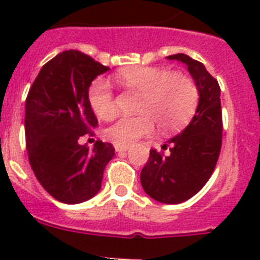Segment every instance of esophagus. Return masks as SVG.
Here are the masks:
<instances>
[{
    "label": "esophagus",
    "mask_w": 260,
    "mask_h": 260,
    "mask_svg": "<svg viewBox=\"0 0 260 260\" xmlns=\"http://www.w3.org/2000/svg\"><path fill=\"white\" fill-rule=\"evenodd\" d=\"M114 150H116V152H125V151L129 150V147H128V146H118V144H116V146H114Z\"/></svg>",
    "instance_id": "esophagus-1"
}]
</instances>
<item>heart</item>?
I'll return each mask as SVG.
<instances>
[{
  "label": "heart",
  "instance_id": "1",
  "mask_svg": "<svg viewBox=\"0 0 260 260\" xmlns=\"http://www.w3.org/2000/svg\"><path fill=\"white\" fill-rule=\"evenodd\" d=\"M116 81L125 91L138 93L139 114L118 118L104 132L106 140L118 146H131L152 134L155 122L163 132L182 129L197 112L200 89L190 75L165 67L135 66L118 71ZM91 109L101 120L117 113L113 87L105 78L94 79L89 87Z\"/></svg>",
  "mask_w": 260,
  "mask_h": 260
}]
</instances>
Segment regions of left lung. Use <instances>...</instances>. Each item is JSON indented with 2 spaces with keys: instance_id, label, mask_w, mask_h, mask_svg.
<instances>
[{
  "instance_id": "8db88e82",
  "label": "left lung",
  "mask_w": 260,
  "mask_h": 260,
  "mask_svg": "<svg viewBox=\"0 0 260 260\" xmlns=\"http://www.w3.org/2000/svg\"><path fill=\"white\" fill-rule=\"evenodd\" d=\"M185 63L200 89V102L193 120L183 132L170 139V154L150 151L140 174L144 191L155 201L181 204L200 191L213 174L222 143V114L217 79L205 66L185 54L167 56Z\"/></svg>"
}]
</instances>
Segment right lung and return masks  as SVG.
<instances>
[{
    "label": "right lung",
    "mask_w": 260,
    "mask_h": 260,
    "mask_svg": "<svg viewBox=\"0 0 260 260\" xmlns=\"http://www.w3.org/2000/svg\"><path fill=\"white\" fill-rule=\"evenodd\" d=\"M109 70L81 51H63L47 62L25 101V144L39 183L55 200L79 204L101 189L105 166L113 158L110 143L93 148L78 139L93 135L98 120L89 102V87Z\"/></svg>",
    "instance_id": "add662e5"
}]
</instances>
